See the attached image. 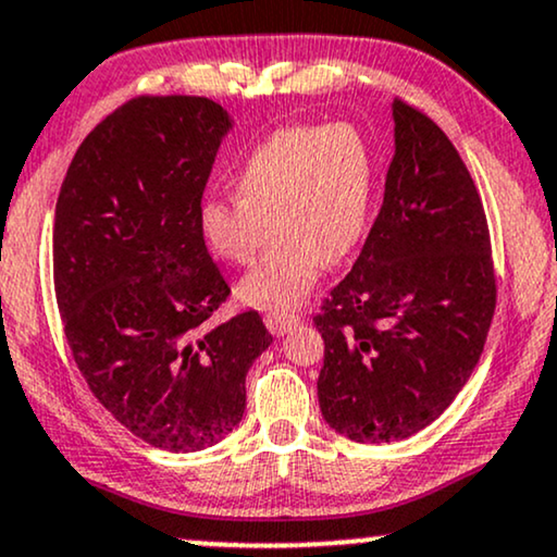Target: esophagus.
Masks as SVG:
<instances>
[{
	"instance_id": "obj_1",
	"label": "esophagus",
	"mask_w": 557,
	"mask_h": 557,
	"mask_svg": "<svg viewBox=\"0 0 557 557\" xmlns=\"http://www.w3.org/2000/svg\"><path fill=\"white\" fill-rule=\"evenodd\" d=\"M267 329L272 331L274 336H285L287 331H293L300 323L298 313H285V311H270L264 315Z\"/></svg>"
}]
</instances>
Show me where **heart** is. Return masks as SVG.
<instances>
[{
	"instance_id": "b5f03b06",
	"label": "heart",
	"mask_w": 557,
	"mask_h": 557,
	"mask_svg": "<svg viewBox=\"0 0 557 557\" xmlns=\"http://www.w3.org/2000/svg\"><path fill=\"white\" fill-rule=\"evenodd\" d=\"M236 197H208L197 231L218 259L262 262L238 283L251 306L293 308L313 290L329 259H344L368 231L375 157L355 125H290L246 153L234 172Z\"/></svg>"
}]
</instances>
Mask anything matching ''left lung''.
<instances>
[{
  "instance_id": "left-lung-1",
  "label": "left lung",
  "mask_w": 557,
  "mask_h": 557,
  "mask_svg": "<svg viewBox=\"0 0 557 557\" xmlns=\"http://www.w3.org/2000/svg\"><path fill=\"white\" fill-rule=\"evenodd\" d=\"M396 153L383 208L351 272L313 323L319 404L351 442H396L453 404L475 370L496 308L483 202L453 140L393 100Z\"/></svg>"
}]
</instances>
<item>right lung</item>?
Here are the masks:
<instances>
[{
    "label": "right lung",
    "mask_w": 557,
    "mask_h": 557,
    "mask_svg": "<svg viewBox=\"0 0 557 557\" xmlns=\"http://www.w3.org/2000/svg\"><path fill=\"white\" fill-rule=\"evenodd\" d=\"M234 121L208 97H138L74 153L53 223V283L89 391L169 453L234 432L246 372L272 344L257 311L221 326L228 298L197 231L202 189Z\"/></svg>",
    "instance_id": "obj_1"
}]
</instances>
